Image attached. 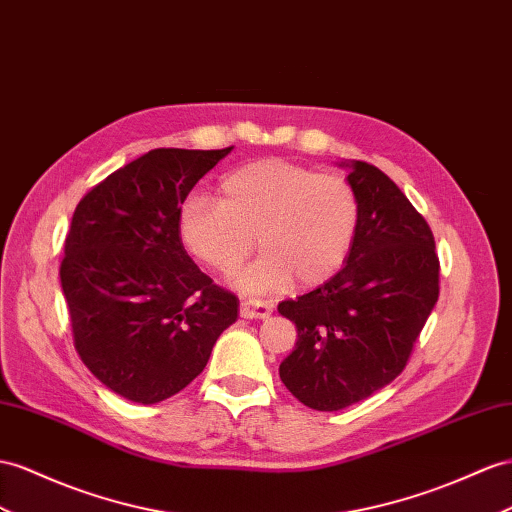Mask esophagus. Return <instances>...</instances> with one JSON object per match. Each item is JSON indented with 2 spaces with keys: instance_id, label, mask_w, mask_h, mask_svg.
Returning <instances> with one entry per match:
<instances>
[{
  "instance_id": "1",
  "label": "esophagus",
  "mask_w": 512,
  "mask_h": 512,
  "mask_svg": "<svg viewBox=\"0 0 512 512\" xmlns=\"http://www.w3.org/2000/svg\"><path fill=\"white\" fill-rule=\"evenodd\" d=\"M240 313L246 320H264L272 313V305L268 300H257V298H242Z\"/></svg>"
}]
</instances>
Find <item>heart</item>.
Masks as SVG:
<instances>
[{"label": "heart", "mask_w": 512, "mask_h": 512, "mask_svg": "<svg viewBox=\"0 0 512 512\" xmlns=\"http://www.w3.org/2000/svg\"><path fill=\"white\" fill-rule=\"evenodd\" d=\"M359 231V199L333 173L296 162L257 160L231 170L218 201L190 194L177 214L179 242L203 266L233 274L264 253L240 277L244 292H277L298 281L316 287L344 268Z\"/></svg>", "instance_id": "b5f03b06"}]
</instances>
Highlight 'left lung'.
<instances>
[{"label": "left lung", "mask_w": 512, "mask_h": 512, "mask_svg": "<svg viewBox=\"0 0 512 512\" xmlns=\"http://www.w3.org/2000/svg\"><path fill=\"white\" fill-rule=\"evenodd\" d=\"M359 199L350 257L316 290L279 303L298 339L279 365L309 409L339 411L396 378L439 298L435 238L402 190L372 164L346 160Z\"/></svg>", "instance_id": "8db88e82"}]
</instances>
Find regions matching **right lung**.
<instances>
[{
	"label": "right lung",
	"instance_id": "1",
	"mask_svg": "<svg viewBox=\"0 0 512 512\" xmlns=\"http://www.w3.org/2000/svg\"><path fill=\"white\" fill-rule=\"evenodd\" d=\"M231 149H153L75 207L60 266L75 348L131 402L188 387L238 320L240 300L199 270L177 233L181 203Z\"/></svg>",
	"mask_w": 512,
	"mask_h": 512
}]
</instances>
